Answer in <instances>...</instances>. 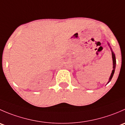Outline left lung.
I'll return each instance as SVG.
<instances>
[{
    "mask_svg": "<svg viewBox=\"0 0 125 125\" xmlns=\"http://www.w3.org/2000/svg\"><path fill=\"white\" fill-rule=\"evenodd\" d=\"M108 45H109V44H108ZM111 51H112V57H113V70L112 71V73H111V76L110 77H109V81H108V83L111 80L112 78H113V75H114V71H115V65H116V60H115V54H114V53L113 52V51H112V49L111 48Z\"/></svg>",
    "mask_w": 125,
    "mask_h": 125,
    "instance_id": "left-lung-1",
    "label": "left lung"
}]
</instances>
